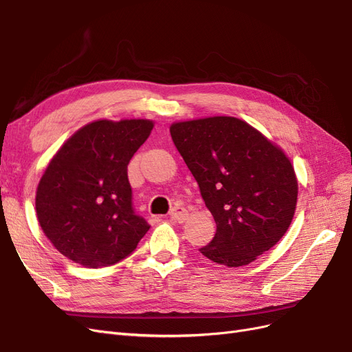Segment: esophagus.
<instances>
[{"mask_svg":"<svg viewBox=\"0 0 352 352\" xmlns=\"http://www.w3.org/2000/svg\"><path fill=\"white\" fill-rule=\"evenodd\" d=\"M170 218L173 221H177V223H184V221H186L188 220V211L184 208V207H175V208H172V211H170Z\"/></svg>","mask_w":352,"mask_h":352,"instance_id":"34e87169","label":"esophagus"}]
</instances>
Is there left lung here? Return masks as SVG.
Listing matches in <instances>:
<instances>
[{
    "instance_id": "left-lung-1",
    "label": "left lung",
    "mask_w": 352,
    "mask_h": 352,
    "mask_svg": "<svg viewBox=\"0 0 352 352\" xmlns=\"http://www.w3.org/2000/svg\"><path fill=\"white\" fill-rule=\"evenodd\" d=\"M170 135L217 224L214 239L199 249L204 256L233 268L276 245L298 195L285 153L233 116L175 122Z\"/></svg>"
}]
</instances>
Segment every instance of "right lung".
<instances>
[{
  "instance_id": "1",
  "label": "right lung",
  "mask_w": 352,
  "mask_h": 352,
  "mask_svg": "<svg viewBox=\"0 0 352 352\" xmlns=\"http://www.w3.org/2000/svg\"><path fill=\"white\" fill-rule=\"evenodd\" d=\"M148 119H100L80 128L52 157L36 190V214L55 249L86 268L135 250L148 223L132 207L128 164L151 134Z\"/></svg>"
}]
</instances>
